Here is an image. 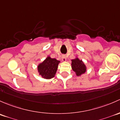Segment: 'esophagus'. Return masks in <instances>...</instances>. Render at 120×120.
I'll list each match as a JSON object with an SVG mask.
<instances>
[{"mask_svg":"<svg viewBox=\"0 0 120 120\" xmlns=\"http://www.w3.org/2000/svg\"><path fill=\"white\" fill-rule=\"evenodd\" d=\"M62 60L63 61H65V60H66V57L65 55H63L62 56Z\"/></svg>","mask_w":120,"mask_h":120,"instance_id":"1","label":"esophagus"}]
</instances>
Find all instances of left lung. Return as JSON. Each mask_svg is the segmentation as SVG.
<instances>
[{"label": "left lung", "mask_w": 120, "mask_h": 120, "mask_svg": "<svg viewBox=\"0 0 120 120\" xmlns=\"http://www.w3.org/2000/svg\"><path fill=\"white\" fill-rule=\"evenodd\" d=\"M71 68L78 76L84 73L86 71V65L84 64L82 60H79L78 58L71 60Z\"/></svg>", "instance_id": "left-lung-1"}]
</instances>
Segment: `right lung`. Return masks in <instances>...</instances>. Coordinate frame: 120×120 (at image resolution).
Segmentation results:
<instances>
[{
  "instance_id": "obj_1",
  "label": "right lung",
  "mask_w": 120,
  "mask_h": 120,
  "mask_svg": "<svg viewBox=\"0 0 120 120\" xmlns=\"http://www.w3.org/2000/svg\"><path fill=\"white\" fill-rule=\"evenodd\" d=\"M60 61L55 58H47L38 66V71L40 75L44 79H50L55 76Z\"/></svg>"
}]
</instances>
